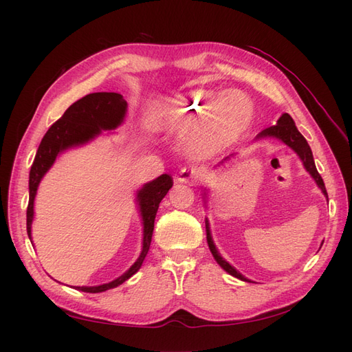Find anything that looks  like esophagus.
Wrapping results in <instances>:
<instances>
[{"label":"esophagus","mask_w":352,"mask_h":352,"mask_svg":"<svg viewBox=\"0 0 352 352\" xmlns=\"http://www.w3.org/2000/svg\"><path fill=\"white\" fill-rule=\"evenodd\" d=\"M175 180L177 184H189V185H194L197 184L198 180V173L192 168H182L180 172L176 175Z\"/></svg>","instance_id":"34e87169"}]
</instances>
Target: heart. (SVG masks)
Returning a JSON list of instances; mask_svg holds the SVG:
<instances>
[{
	"instance_id": "obj_1",
	"label": "heart",
	"mask_w": 352,
	"mask_h": 352,
	"mask_svg": "<svg viewBox=\"0 0 352 352\" xmlns=\"http://www.w3.org/2000/svg\"><path fill=\"white\" fill-rule=\"evenodd\" d=\"M154 113L170 129L195 124L188 138L189 150L212 157L235 144L251 122V104L236 89L216 92L192 89L154 105Z\"/></svg>"
}]
</instances>
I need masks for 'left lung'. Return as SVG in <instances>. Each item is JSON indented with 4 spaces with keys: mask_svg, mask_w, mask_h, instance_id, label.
Masks as SVG:
<instances>
[{
    "mask_svg": "<svg viewBox=\"0 0 352 352\" xmlns=\"http://www.w3.org/2000/svg\"><path fill=\"white\" fill-rule=\"evenodd\" d=\"M265 138H272V140H278L280 142H283L285 145H287L291 148L292 151L296 153V155L300 157V160L304 164V168L307 170L308 173H310V176L314 179V182L317 184V186L320 188V190L323 192V195L326 197L327 199V192H326V186H324V182L322 176L318 175L317 168H316V164H314V158H313V153H311V148L310 145H308V142L305 141V138L300 133V131L296 129L295 126V122L292 120V117L287 114V113H283L280 117L278 123H276L274 126L272 127H267V129H264L263 132H260L257 135V138H255V141L258 140H265ZM232 157H235V154H230L229 157L223 158L221 163H219L216 167H220L225 163H228L229 160ZM206 197H207V189L204 188V201H206ZM206 232H207V242H208V248L212 254V257H214V260L217 261V264L220 265V267L228 272L230 276H233V278L236 279H241L243 282H252L248 278H245L243 274H241L235 267H233L232 264H229L225 258L221 257L220 252L217 251L216 245H214V241H212V236H211V230H210V223L208 220L206 219Z\"/></svg>",
    "mask_w": 352,
    "mask_h": 352,
    "instance_id": "left-lung-1",
    "label": "left lung"
}]
</instances>
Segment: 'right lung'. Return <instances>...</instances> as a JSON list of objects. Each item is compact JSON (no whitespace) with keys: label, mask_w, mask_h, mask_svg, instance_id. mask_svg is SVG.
Returning a JSON list of instances; mask_svg holds the SVG:
<instances>
[{"label":"right lung","mask_w":352,"mask_h":352,"mask_svg":"<svg viewBox=\"0 0 352 352\" xmlns=\"http://www.w3.org/2000/svg\"><path fill=\"white\" fill-rule=\"evenodd\" d=\"M127 113V102L123 95L116 92H94L73 102L60 119L52 124L38 146L29 173V204L26 211L28 236L32 242V223L35 217V198L41 180L56 163L60 154L72 148L87 145L98 138L102 131H114L123 122ZM173 186L170 175H162L136 190V204L142 219V250L140 257L119 278L97 286H74V289L98 294L113 289L126 282L141 269L150 250L154 220L160 202ZM34 243V242H32Z\"/></svg>","instance_id":"1"}]
</instances>
